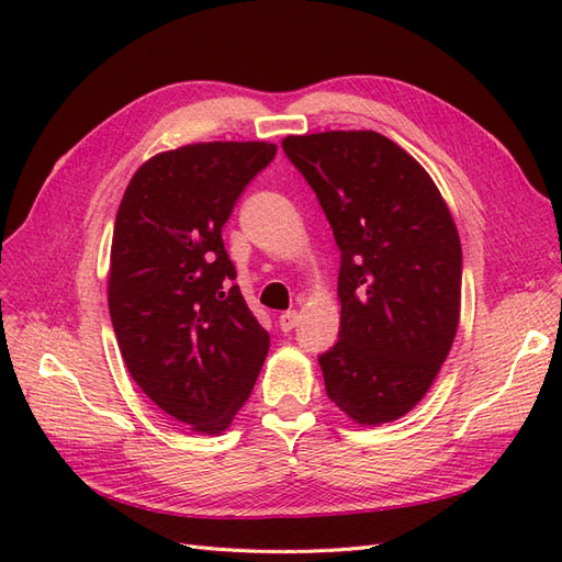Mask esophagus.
I'll return each instance as SVG.
<instances>
[{
  "label": "esophagus",
  "instance_id": "34e87169",
  "mask_svg": "<svg viewBox=\"0 0 562 562\" xmlns=\"http://www.w3.org/2000/svg\"><path fill=\"white\" fill-rule=\"evenodd\" d=\"M296 324H300V314H296V312H284V314H280V330H282V333L294 330Z\"/></svg>",
  "mask_w": 562,
  "mask_h": 562
}]
</instances>
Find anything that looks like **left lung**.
<instances>
[{
  "label": "left lung",
  "instance_id": "8db88e82",
  "mask_svg": "<svg viewBox=\"0 0 562 562\" xmlns=\"http://www.w3.org/2000/svg\"><path fill=\"white\" fill-rule=\"evenodd\" d=\"M282 149L342 254L340 340L318 357L328 398L355 425L398 420L435 384L459 328L461 241L447 200L374 130L288 135Z\"/></svg>",
  "mask_w": 562,
  "mask_h": 562
}]
</instances>
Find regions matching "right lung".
I'll list each match as a JSON object with an SVG mask.
<instances>
[{
  "label": "right lung",
  "mask_w": 562,
  "mask_h": 562,
  "mask_svg": "<svg viewBox=\"0 0 562 562\" xmlns=\"http://www.w3.org/2000/svg\"><path fill=\"white\" fill-rule=\"evenodd\" d=\"M272 142H198L154 154L115 214L109 312L137 386L200 435H222L250 396L270 336L248 312L222 241Z\"/></svg>",
  "instance_id": "1"
}]
</instances>
